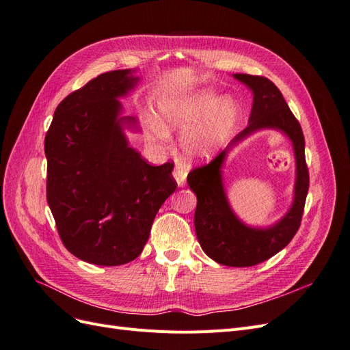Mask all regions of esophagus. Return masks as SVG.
Wrapping results in <instances>:
<instances>
[{"mask_svg":"<svg viewBox=\"0 0 350 350\" xmlns=\"http://www.w3.org/2000/svg\"><path fill=\"white\" fill-rule=\"evenodd\" d=\"M187 174H188V169H187L185 165H183V163H175L172 175H174V178H175V181H176L178 187H184V185H185Z\"/></svg>","mask_w":350,"mask_h":350,"instance_id":"34e87169","label":"esophagus"}]
</instances>
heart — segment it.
Instances as JSON below:
<instances>
[{
  "label": "heart",
  "mask_w": 350,
  "mask_h": 350,
  "mask_svg": "<svg viewBox=\"0 0 350 350\" xmlns=\"http://www.w3.org/2000/svg\"><path fill=\"white\" fill-rule=\"evenodd\" d=\"M213 96L203 94V96L187 99V100H169L163 102L159 108V124L162 130L188 129L206 109L210 107ZM238 115V103L234 98H221L213 108H211L206 118L200 125L189 130L184 137V149L191 156H206L213 152L216 147L224 142L232 125H234ZM161 129H154V134L159 139H163L165 133Z\"/></svg>",
  "instance_id": "heart-1"
}]
</instances>
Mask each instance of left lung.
Wrapping results in <instances>:
<instances>
[{
  "label": "left lung",
  "instance_id": "left-lung-1",
  "mask_svg": "<svg viewBox=\"0 0 350 350\" xmlns=\"http://www.w3.org/2000/svg\"><path fill=\"white\" fill-rule=\"evenodd\" d=\"M234 77L252 90L254 103L248 126L230 145L261 128H276L288 135L294 143L297 157L294 204L288 215L269 230H252L241 224L231 213L221 184L219 167L227 149L207 165L191 169L187 181L197 196L194 225L201 248L210 258L224 266L251 267L282 251L298 232L308 194L310 174L305 162L302 129L276 84L266 77L250 74H235Z\"/></svg>",
  "mask_w": 350,
  "mask_h": 350
}]
</instances>
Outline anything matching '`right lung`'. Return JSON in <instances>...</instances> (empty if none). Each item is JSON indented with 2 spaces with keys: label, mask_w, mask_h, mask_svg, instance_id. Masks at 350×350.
<instances>
[{
  "label": "right lung",
  "mask_w": 350,
  "mask_h": 350,
  "mask_svg": "<svg viewBox=\"0 0 350 350\" xmlns=\"http://www.w3.org/2000/svg\"><path fill=\"white\" fill-rule=\"evenodd\" d=\"M137 80L130 70L92 79L58 105L45 135L46 200L58 235L72 256L96 266L139 257L176 189L174 163L149 165L122 133L116 98Z\"/></svg>",
  "instance_id": "add662e5"
}]
</instances>
